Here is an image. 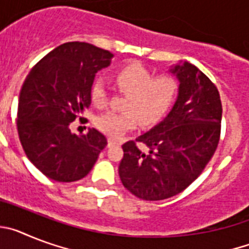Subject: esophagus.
Wrapping results in <instances>:
<instances>
[{
  "label": "esophagus",
  "mask_w": 249,
  "mask_h": 249,
  "mask_svg": "<svg viewBox=\"0 0 249 249\" xmlns=\"http://www.w3.org/2000/svg\"><path fill=\"white\" fill-rule=\"evenodd\" d=\"M118 141L114 140V138H108V147L113 146V144H117Z\"/></svg>",
  "instance_id": "esophagus-1"
}]
</instances>
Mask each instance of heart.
Wrapping results in <instances>:
<instances>
[{
	"label": "heart",
	"mask_w": 249,
	"mask_h": 249,
	"mask_svg": "<svg viewBox=\"0 0 249 249\" xmlns=\"http://www.w3.org/2000/svg\"><path fill=\"white\" fill-rule=\"evenodd\" d=\"M117 89L127 93L123 109L126 112L108 111L98 114L94 126L111 137H120L135 128L137 118L144 126L157 122L177 93V82L169 76L155 77L149 70L138 63L122 66L114 72ZM91 100L94 106H105L108 100L107 86L102 78H96L91 87Z\"/></svg>",
	"instance_id": "1"
}]
</instances>
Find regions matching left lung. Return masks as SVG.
<instances>
[{"label":"left lung","mask_w":249,"mask_h":249,"mask_svg":"<svg viewBox=\"0 0 249 249\" xmlns=\"http://www.w3.org/2000/svg\"><path fill=\"white\" fill-rule=\"evenodd\" d=\"M169 72L177 77L178 96L162 122L123 144L118 167L122 184L138 198L160 201L186 190L212 158L221 135L218 89L196 66L179 62Z\"/></svg>","instance_id":"1"}]
</instances>
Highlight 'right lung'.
I'll list each match as a JSON object with an SVG mask.
<instances>
[{
	"instance_id": "right-lung-1",
	"label": "right lung",
	"mask_w": 249,
	"mask_h": 249,
	"mask_svg": "<svg viewBox=\"0 0 249 249\" xmlns=\"http://www.w3.org/2000/svg\"><path fill=\"white\" fill-rule=\"evenodd\" d=\"M112 57L109 51L89 43L67 42L46 54L26 77L17 129L27 158L46 177L78 181L89 175L107 144L97 129L78 136L70 123L89 108L94 76L111 65Z\"/></svg>"
}]
</instances>
